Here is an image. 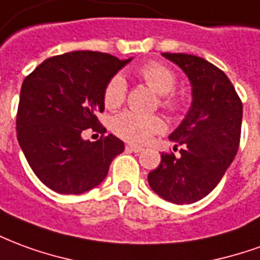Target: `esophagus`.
I'll list each match as a JSON object with an SVG mask.
<instances>
[{
	"mask_svg": "<svg viewBox=\"0 0 260 260\" xmlns=\"http://www.w3.org/2000/svg\"><path fill=\"white\" fill-rule=\"evenodd\" d=\"M126 150L129 152H135V153H141L143 149L141 146H134V145H126Z\"/></svg>",
	"mask_w": 260,
	"mask_h": 260,
	"instance_id": "1",
	"label": "esophagus"
}]
</instances>
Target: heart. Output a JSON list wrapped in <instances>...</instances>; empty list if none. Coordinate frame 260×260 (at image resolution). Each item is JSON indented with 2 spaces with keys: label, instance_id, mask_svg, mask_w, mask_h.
<instances>
[{
  "label": "heart",
  "instance_id": "b5f03b06",
  "mask_svg": "<svg viewBox=\"0 0 260 260\" xmlns=\"http://www.w3.org/2000/svg\"><path fill=\"white\" fill-rule=\"evenodd\" d=\"M141 78L158 96V104L170 113H178L184 107V99L174 93L177 75L163 62L150 61L139 69ZM126 99V82L121 75H115L104 87L103 100L108 110H117ZM111 129L121 139L129 143H145L153 135L164 131L163 119L158 115H143L124 111L114 117Z\"/></svg>",
  "mask_w": 260,
  "mask_h": 260
}]
</instances>
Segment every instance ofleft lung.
<instances>
[{"label":"left lung","mask_w":260,"mask_h":260,"mask_svg":"<svg viewBox=\"0 0 260 260\" xmlns=\"http://www.w3.org/2000/svg\"><path fill=\"white\" fill-rule=\"evenodd\" d=\"M163 55L191 80L192 106L169 136L180 154L161 153V161L147 180L166 201L193 203L216 188L234 160L240 146L242 102L227 75L216 65L191 54Z\"/></svg>","instance_id":"left-lung-1"}]
</instances>
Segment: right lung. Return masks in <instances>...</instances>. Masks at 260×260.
Returning <instances> with one entry per match:
<instances>
[{
  "mask_svg": "<svg viewBox=\"0 0 260 260\" xmlns=\"http://www.w3.org/2000/svg\"><path fill=\"white\" fill-rule=\"evenodd\" d=\"M129 59L99 51H72L43 61L22 83L16 136L27 163L50 189L79 195L102 182L124 142L104 135L97 119L104 111L108 80ZM87 127L103 133L83 141Z\"/></svg>",
  "mask_w": 260,
  "mask_h": 260,
  "instance_id": "obj_1",
  "label": "right lung"
}]
</instances>
